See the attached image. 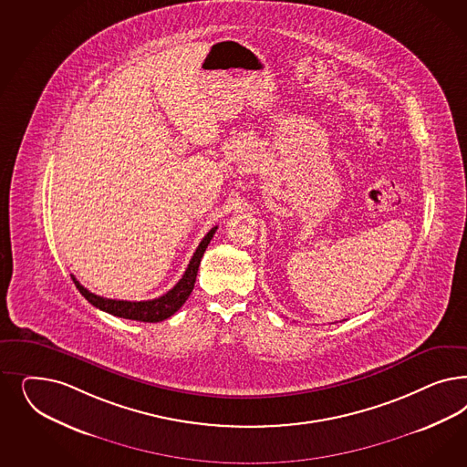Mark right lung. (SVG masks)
Here are the masks:
<instances>
[{"label": "right lung", "mask_w": 467, "mask_h": 467, "mask_svg": "<svg viewBox=\"0 0 467 467\" xmlns=\"http://www.w3.org/2000/svg\"><path fill=\"white\" fill-rule=\"evenodd\" d=\"M218 226H213L210 232L206 234V237L201 241V244L197 245L196 253L191 259L187 270L183 273L179 284L173 286L171 290H168L166 294H163L161 297L158 299H150V301H117V299H106V297H99L96 294L89 292L86 286L80 285L76 276L72 275V280L76 284L78 292L88 299V301L105 311L109 313L113 317H125V319H136V321H144V323H158V321H163L166 317L175 315L183 302L189 299L194 284H196L197 270H199V265H201V257L204 254L208 244H210L214 232H216Z\"/></svg>", "instance_id": "1"}]
</instances>
